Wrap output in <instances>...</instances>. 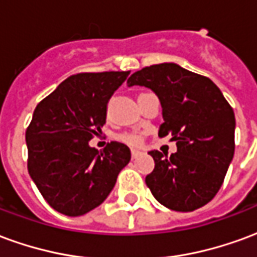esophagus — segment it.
<instances>
[{
  "instance_id": "obj_1",
  "label": "esophagus",
  "mask_w": 257,
  "mask_h": 257,
  "mask_svg": "<svg viewBox=\"0 0 257 257\" xmlns=\"http://www.w3.org/2000/svg\"><path fill=\"white\" fill-rule=\"evenodd\" d=\"M131 154H132V158H136V157H139L142 153L139 150H131Z\"/></svg>"
}]
</instances>
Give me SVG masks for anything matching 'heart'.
Masks as SVG:
<instances>
[{"instance_id": "heart-1", "label": "heart", "mask_w": 257, "mask_h": 257, "mask_svg": "<svg viewBox=\"0 0 257 257\" xmlns=\"http://www.w3.org/2000/svg\"><path fill=\"white\" fill-rule=\"evenodd\" d=\"M117 139L128 146H139L142 143V138L136 134H122L117 136Z\"/></svg>"}]
</instances>
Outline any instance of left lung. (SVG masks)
Listing matches in <instances>:
<instances>
[{"instance_id":"8db88e82","label":"left lung","mask_w":257,"mask_h":257,"mask_svg":"<svg viewBox=\"0 0 257 257\" xmlns=\"http://www.w3.org/2000/svg\"><path fill=\"white\" fill-rule=\"evenodd\" d=\"M150 88L161 101L158 136H172L178 151H150L154 171L146 184L169 209L191 212L215 197L234 157L235 117L220 89L208 77L176 63L154 64L134 73L128 86Z\"/></svg>"}]
</instances>
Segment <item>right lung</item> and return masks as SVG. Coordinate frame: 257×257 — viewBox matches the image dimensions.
Returning <instances> with one entry per match:
<instances>
[{
	"label": "right lung",
	"mask_w": 257,
	"mask_h": 257,
	"mask_svg": "<svg viewBox=\"0 0 257 257\" xmlns=\"http://www.w3.org/2000/svg\"><path fill=\"white\" fill-rule=\"evenodd\" d=\"M129 71L79 73L37 104L26 131L27 169L53 209L81 216L95 209L131 161L128 146L110 142L103 150L89 140L106 123L107 103Z\"/></svg>",
	"instance_id": "obj_1"
}]
</instances>
